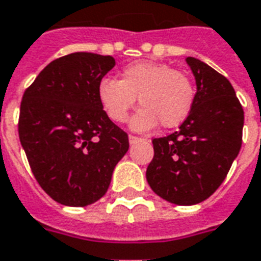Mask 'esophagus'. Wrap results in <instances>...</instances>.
I'll return each instance as SVG.
<instances>
[{
    "label": "esophagus",
    "mask_w": 261,
    "mask_h": 261,
    "mask_svg": "<svg viewBox=\"0 0 261 261\" xmlns=\"http://www.w3.org/2000/svg\"><path fill=\"white\" fill-rule=\"evenodd\" d=\"M140 140H142L140 138H136V136H132V135H129V143H130V144H135V143L140 142Z\"/></svg>",
    "instance_id": "esophagus-1"
}]
</instances>
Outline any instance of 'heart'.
Segmentation results:
<instances>
[{"label": "heart", "instance_id": "1", "mask_svg": "<svg viewBox=\"0 0 261 261\" xmlns=\"http://www.w3.org/2000/svg\"><path fill=\"white\" fill-rule=\"evenodd\" d=\"M97 97L111 121H126L136 101L143 106L130 119V128L144 132L161 122L164 128H176L191 113L195 88L189 75L165 63L136 62L123 67L121 80L101 78Z\"/></svg>", "mask_w": 261, "mask_h": 261}]
</instances>
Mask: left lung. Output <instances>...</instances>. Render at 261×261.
Returning <instances> with one entry per match:
<instances>
[{"label":"left lung","mask_w":261,"mask_h":261,"mask_svg":"<svg viewBox=\"0 0 261 261\" xmlns=\"http://www.w3.org/2000/svg\"><path fill=\"white\" fill-rule=\"evenodd\" d=\"M197 93L177 132L154 139L146 177L152 191L175 205L205 201L226 179L240 154L244 110L230 81L199 59L187 58Z\"/></svg>","instance_id":"1"}]
</instances>
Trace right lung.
Masks as SVG:
<instances>
[{
	"instance_id": "add662e5",
	"label": "right lung",
	"mask_w": 261,
	"mask_h": 261,
	"mask_svg": "<svg viewBox=\"0 0 261 261\" xmlns=\"http://www.w3.org/2000/svg\"><path fill=\"white\" fill-rule=\"evenodd\" d=\"M114 66V58L89 52L59 58L21 99V147L42 190L66 206L99 201L128 151V135L97 97V84Z\"/></svg>"
}]
</instances>
